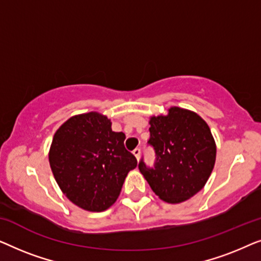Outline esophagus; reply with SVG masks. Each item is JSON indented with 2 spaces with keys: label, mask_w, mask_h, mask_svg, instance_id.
I'll return each mask as SVG.
<instances>
[{
  "label": "esophagus",
  "mask_w": 261,
  "mask_h": 261,
  "mask_svg": "<svg viewBox=\"0 0 261 261\" xmlns=\"http://www.w3.org/2000/svg\"><path fill=\"white\" fill-rule=\"evenodd\" d=\"M140 153H141V151H140V148H135L134 151H133V154L135 155V158H137L138 160L140 159Z\"/></svg>",
  "instance_id": "34e87169"
}]
</instances>
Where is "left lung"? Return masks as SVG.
<instances>
[{
	"mask_svg": "<svg viewBox=\"0 0 261 261\" xmlns=\"http://www.w3.org/2000/svg\"><path fill=\"white\" fill-rule=\"evenodd\" d=\"M148 144L154 147L155 164L139 170L153 192L167 203L187 201L201 191L216 160V144L208 123L191 110L171 107L166 115L149 119Z\"/></svg>",
	"mask_w": 261,
	"mask_h": 261,
	"instance_id": "8db88e82",
	"label": "left lung"
}]
</instances>
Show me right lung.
I'll list each match as a JSON object with an SVG mask.
<instances>
[{
	"label": "right lung",
	"instance_id": "right-lung-1",
	"mask_svg": "<svg viewBox=\"0 0 261 261\" xmlns=\"http://www.w3.org/2000/svg\"><path fill=\"white\" fill-rule=\"evenodd\" d=\"M122 132L97 112L70 117L53 135L48 152L63 194L88 212H105L116 202L137 158L124 148Z\"/></svg>",
	"mask_w": 261,
	"mask_h": 261
}]
</instances>
